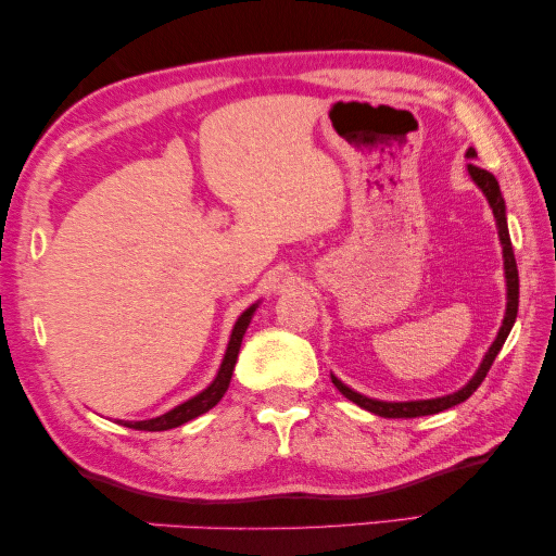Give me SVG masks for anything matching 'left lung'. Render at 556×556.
Listing matches in <instances>:
<instances>
[{
  "mask_svg": "<svg viewBox=\"0 0 556 556\" xmlns=\"http://www.w3.org/2000/svg\"><path fill=\"white\" fill-rule=\"evenodd\" d=\"M467 159H477V151L469 149L467 151ZM469 176H472V181L480 186L482 193L486 195V201H490V208L494 213V220H497V233H500V243H502V255H505V278H507V311H505V320H502V328L497 332V338H494V343L486 350V355L482 357V365L477 367L475 378L467 382L465 388H459L457 392H452V395L445 397H432V400H409V403H382V400H372V397H365L361 392L350 390L348 386H343L336 375H332V386H336L343 395L350 400V403L361 405L367 413H375L380 417H422V415H438L442 409H450L459 403H465V400L472 395V392L482 386V380L486 378V372H490V367L494 363V357L500 355L502 345H505V340L509 336L511 326H515L517 320V307H519V273H517V261H515V251H511V238H509V230H507V213H505V199H502V191H500V184L497 178H494L490 170H484L475 164H467Z\"/></svg>",
  "mask_w": 556,
  "mask_h": 556,
  "instance_id": "1",
  "label": "left lung"
}]
</instances>
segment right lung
<instances>
[{"mask_svg":"<svg viewBox=\"0 0 556 556\" xmlns=\"http://www.w3.org/2000/svg\"><path fill=\"white\" fill-rule=\"evenodd\" d=\"M255 307H258V303H253L249 311H243L241 318L236 320L233 332H230V340H228V348H226V355H224V363H220V367H218L216 380H213L206 390L199 392V395L191 397V400H186V403L176 405L174 409H168V413H164V415L151 417V420L124 422V425L131 427V430L164 432V430H170V427H178V425L189 422V420H193V417L208 413L213 405H218V400L226 395V390L230 386V375H233V367H236V361H238V350H241L245 328L251 326V318H253Z\"/></svg>","mask_w":556,"mask_h":556,"instance_id":"1","label":"right lung"}]
</instances>
